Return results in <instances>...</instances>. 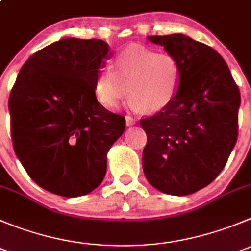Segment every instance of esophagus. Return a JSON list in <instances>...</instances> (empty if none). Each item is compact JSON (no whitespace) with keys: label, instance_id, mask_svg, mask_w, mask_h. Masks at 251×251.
<instances>
[{"label":"esophagus","instance_id":"34e87169","mask_svg":"<svg viewBox=\"0 0 251 251\" xmlns=\"http://www.w3.org/2000/svg\"><path fill=\"white\" fill-rule=\"evenodd\" d=\"M135 123H137L135 118H133V117H129V116L126 117V124H127V127H132V126H134Z\"/></svg>","mask_w":251,"mask_h":251}]
</instances>
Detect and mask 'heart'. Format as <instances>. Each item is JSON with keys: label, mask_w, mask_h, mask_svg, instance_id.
Returning <instances> with one entry per match:
<instances>
[{"label": "heart", "mask_w": 251, "mask_h": 251, "mask_svg": "<svg viewBox=\"0 0 251 251\" xmlns=\"http://www.w3.org/2000/svg\"><path fill=\"white\" fill-rule=\"evenodd\" d=\"M180 80L181 68L175 56L132 44L117 54L111 69L100 71L94 90L104 107L117 106L129 94V108L156 113L170 106Z\"/></svg>", "instance_id": "1"}]
</instances>
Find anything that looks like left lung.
<instances>
[{
  "label": "left lung",
  "instance_id": "obj_1",
  "mask_svg": "<svg viewBox=\"0 0 251 251\" xmlns=\"http://www.w3.org/2000/svg\"><path fill=\"white\" fill-rule=\"evenodd\" d=\"M148 39L177 59L181 80L170 106L140 121L143 170L160 192L191 195L219 175L237 143L239 88L213 48L180 33Z\"/></svg>",
  "mask_w": 251,
  "mask_h": 251
}]
</instances>
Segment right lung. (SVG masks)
<instances>
[{
    "mask_svg": "<svg viewBox=\"0 0 251 251\" xmlns=\"http://www.w3.org/2000/svg\"><path fill=\"white\" fill-rule=\"evenodd\" d=\"M111 56L101 39L64 38L33 54L17 76L8 101L14 151L49 192L78 197L103 181L107 152L126 129V118L95 95Z\"/></svg>",
    "mask_w": 251,
    "mask_h": 251,
    "instance_id": "right-lung-1",
    "label": "right lung"
}]
</instances>
